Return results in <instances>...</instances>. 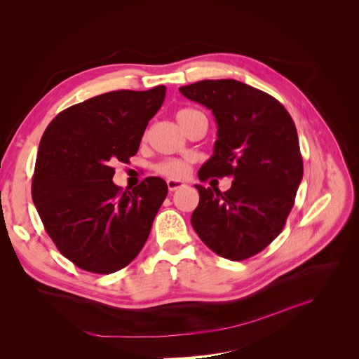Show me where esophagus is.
<instances>
[{
  "label": "esophagus",
  "instance_id": "34e87169",
  "mask_svg": "<svg viewBox=\"0 0 359 359\" xmlns=\"http://www.w3.org/2000/svg\"><path fill=\"white\" fill-rule=\"evenodd\" d=\"M184 186H186V184L181 182V181H177V180H169V181H168V189H169V191H177V190L182 189Z\"/></svg>",
  "mask_w": 359,
  "mask_h": 359
}]
</instances>
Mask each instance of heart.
Listing matches in <instances>:
<instances>
[{
  "label": "heart",
  "instance_id": "b5f03b06",
  "mask_svg": "<svg viewBox=\"0 0 359 359\" xmlns=\"http://www.w3.org/2000/svg\"><path fill=\"white\" fill-rule=\"evenodd\" d=\"M196 115H202L199 111L191 109V107H184V109L177 112V119L182 128H186L189 123L191 121V118ZM156 170L160 173V175L170 178V180H182L189 175L190 172V163L187 160H181V158H169V160H163L156 166Z\"/></svg>",
  "mask_w": 359,
  "mask_h": 359
}]
</instances>
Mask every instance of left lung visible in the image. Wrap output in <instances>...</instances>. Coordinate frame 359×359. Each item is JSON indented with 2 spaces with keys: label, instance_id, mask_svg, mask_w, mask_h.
<instances>
[{
  "label": "left lung",
  "instance_id": "8db88e82",
  "mask_svg": "<svg viewBox=\"0 0 359 359\" xmlns=\"http://www.w3.org/2000/svg\"><path fill=\"white\" fill-rule=\"evenodd\" d=\"M180 91L217 123L214 154L199 180L233 178L224 193L198 184L193 229L222 257H252L283 231L295 202L304 172L297 127L274 97L240 81H201Z\"/></svg>",
  "mask_w": 359,
  "mask_h": 359
}]
</instances>
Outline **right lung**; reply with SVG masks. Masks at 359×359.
I'll list each match as a JSON object with an SVG mask.
<instances>
[{
    "mask_svg": "<svg viewBox=\"0 0 359 359\" xmlns=\"http://www.w3.org/2000/svg\"><path fill=\"white\" fill-rule=\"evenodd\" d=\"M166 86L95 95L60 112L39 145L31 194L62 256L95 274L123 269L139 255L168 184L148 177L133 190L112 182L161 107Z\"/></svg>",
    "mask_w": 359,
    "mask_h": 359,
    "instance_id": "right-lung-1",
    "label": "right lung"
}]
</instances>
